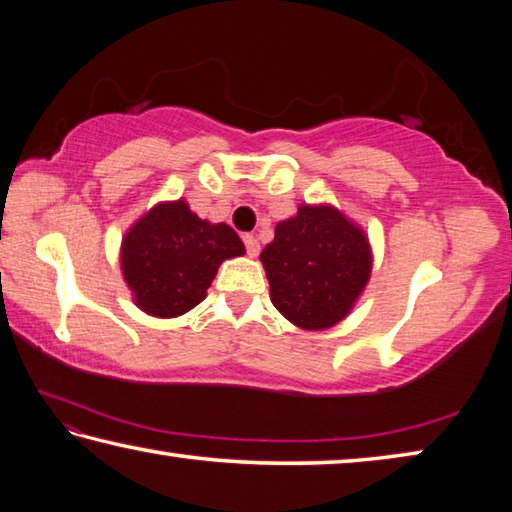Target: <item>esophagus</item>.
<instances>
[{
    "instance_id": "34e87169",
    "label": "esophagus",
    "mask_w": 512,
    "mask_h": 512,
    "mask_svg": "<svg viewBox=\"0 0 512 512\" xmlns=\"http://www.w3.org/2000/svg\"><path fill=\"white\" fill-rule=\"evenodd\" d=\"M244 244H246V250L250 257H257L259 255V241L255 235H244Z\"/></svg>"
}]
</instances>
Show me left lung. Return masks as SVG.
<instances>
[{
	"label": "left lung",
	"instance_id": "8db88e82",
	"mask_svg": "<svg viewBox=\"0 0 512 512\" xmlns=\"http://www.w3.org/2000/svg\"><path fill=\"white\" fill-rule=\"evenodd\" d=\"M259 262L271 302L300 329L318 332L350 314L372 273L368 235L334 205L302 203L275 225Z\"/></svg>",
	"mask_w": 512,
	"mask_h": 512
}]
</instances>
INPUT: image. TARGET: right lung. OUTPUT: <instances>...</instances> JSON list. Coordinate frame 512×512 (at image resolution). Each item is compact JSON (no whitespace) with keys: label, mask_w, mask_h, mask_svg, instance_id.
Wrapping results in <instances>:
<instances>
[{"label":"right lung","mask_w":512,"mask_h":512,"mask_svg":"<svg viewBox=\"0 0 512 512\" xmlns=\"http://www.w3.org/2000/svg\"><path fill=\"white\" fill-rule=\"evenodd\" d=\"M246 253L228 223L198 219L187 201H162L121 239L119 264L144 314L176 318L203 302L225 259Z\"/></svg>","instance_id":"1"}]
</instances>
